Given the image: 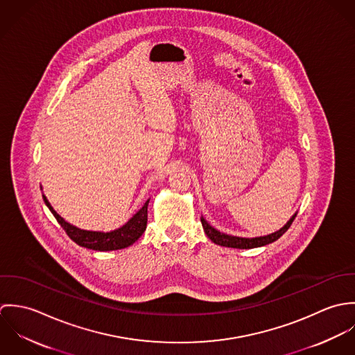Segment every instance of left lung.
<instances>
[{
    "label": "left lung",
    "mask_w": 355,
    "mask_h": 355,
    "mask_svg": "<svg viewBox=\"0 0 355 355\" xmlns=\"http://www.w3.org/2000/svg\"><path fill=\"white\" fill-rule=\"evenodd\" d=\"M295 217H297V211L291 216V218L279 231L272 232L265 236H255V238H242V236H234V235L220 232L218 230L211 227L203 217H201V223H202L205 234L213 243L224 246V248H232V249H254V248H261V246H265V245H269V243L277 241L290 228V225L293 224Z\"/></svg>",
    "instance_id": "1"
}]
</instances>
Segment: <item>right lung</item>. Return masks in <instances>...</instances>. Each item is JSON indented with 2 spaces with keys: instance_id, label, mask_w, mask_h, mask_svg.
I'll list each match as a JSON object with an SVG mask.
<instances>
[{
  "instance_id": "right-lung-1",
  "label": "right lung",
  "mask_w": 355,
  "mask_h": 355,
  "mask_svg": "<svg viewBox=\"0 0 355 355\" xmlns=\"http://www.w3.org/2000/svg\"><path fill=\"white\" fill-rule=\"evenodd\" d=\"M44 201L46 206L49 207L53 216L58 221V224L64 228L67 235L79 246L92 249L96 252H110V250H120L125 249L131 245H134L145 232L146 224H148V200L145 205L120 228H116L109 232H102V231H87L78 228L68 221H65L51 206L45 194H42Z\"/></svg>"
}]
</instances>
